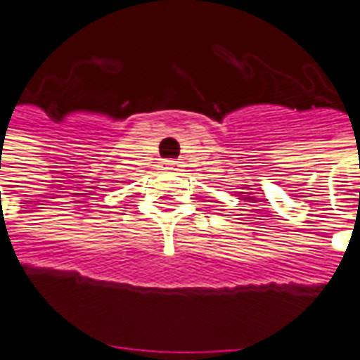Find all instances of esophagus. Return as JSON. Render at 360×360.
Returning a JSON list of instances; mask_svg holds the SVG:
<instances>
[{"label":"esophagus","mask_w":360,"mask_h":360,"mask_svg":"<svg viewBox=\"0 0 360 360\" xmlns=\"http://www.w3.org/2000/svg\"><path fill=\"white\" fill-rule=\"evenodd\" d=\"M165 168L166 170H176V168H178V162H176V160H168Z\"/></svg>","instance_id":"obj_1"}]
</instances>
